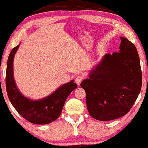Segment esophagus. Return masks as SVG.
Wrapping results in <instances>:
<instances>
[{
	"instance_id": "esophagus-1",
	"label": "esophagus",
	"mask_w": 148,
	"mask_h": 148,
	"mask_svg": "<svg viewBox=\"0 0 148 148\" xmlns=\"http://www.w3.org/2000/svg\"><path fill=\"white\" fill-rule=\"evenodd\" d=\"M83 79H84L83 78V76H78L76 77V79H75V82H76V83L78 84V85H79V84H81L82 82Z\"/></svg>"
}]
</instances>
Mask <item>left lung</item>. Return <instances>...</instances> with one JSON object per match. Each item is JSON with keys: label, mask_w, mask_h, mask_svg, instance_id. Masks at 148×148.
<instances>
[{"label": "left lung", "mask_w": 148, "mask_h": 148, "mask_svg": "<svg viewBox=\"0 0 148 148\" xmlns=\"http://www.w3.org/2000/svg\"><path fill=\"white\" fill-rule=\"evenodd\" d=\"M119 52L106 54L80 86L86 91V105L96 120L109 121L130 111L142 83L140 58L134 45L120 37Z\"/></svg>", "instance_id": "obj_1"}]
</instances>
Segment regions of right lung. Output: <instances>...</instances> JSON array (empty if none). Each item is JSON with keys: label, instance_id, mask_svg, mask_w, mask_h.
Instances as JSON below:
<instances>
[{"label": "right lung", "instance_id": "add662e5", "mask_svg": "<svg viewBox=\"0 0 148 148\" xmlns=\"http://www.w3.org/2000/svg\"><path fill=\"white\" fill-rule=\"evenodd\" d=\"M19 45L12 49L7 61L6 88L9 100L23 118L37 125L49 124L59 117L68 96L77 88L73 80L58 88L41 100L33 101L23 96L16 86L13 75V60Z\"/></svg>", "mask_w": 148, "mask_h": 148}]
</instances>
